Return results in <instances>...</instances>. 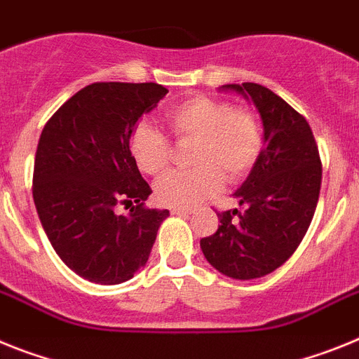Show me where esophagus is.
I'll return each mask as SVG.
<instances>
[{
  "instance_id": "esophagus-1",
  "label": "esophagus",
  "mask_w": 359,
  "mask_h": 359,
  "mask_svg": "<svg viewBox=\"0 0 359 359\" xmlns=\"http://www.w3.org/2000/svg\"><path fill=\"white\" fill-rule=\"evenodd\" d=\"M171 215H189L193 213V208H171Z\"/></svg>"
}]
</instances>
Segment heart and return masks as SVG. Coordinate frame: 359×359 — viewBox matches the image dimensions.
<instances>
[{"label":"heart","instance_id":"b5f03b06","mask_svg":"<svg viewBox=\"0 0 359 359\" xmlns=\"http://www.w3.org/2000/svg\"><path fill=\"white\" fill-rule=\"evenodd\" d=\"M180 141H193L195 170L173 171L155 184L161 204L186 208L211 197L222 188L223 175L238 182L255 168L264 148L260 121L248 110H233L226 101L197 95L171 108L166 115ZM130 154L139 170L161 175L170 166L168 137L149 123H139L130 135Z\"/></svg>","mask_w":359,"mask_h":359}]
</instances>
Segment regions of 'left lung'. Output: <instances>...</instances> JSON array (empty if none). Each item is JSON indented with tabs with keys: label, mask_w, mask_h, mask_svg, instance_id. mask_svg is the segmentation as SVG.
Returning a JSON list of instances; mask_svg holds the SVG:
<instances>
[{
	"label": "left lung",
	"mask_w": 359,
	"mask_h": 359,
	"mask_svg": "<svg viewBox=\"0 0 359 359\" xmlns=\"http://www.w3.org/2000/svg\"><path fill=\"white\" fill-rule=\"evenodd\" d=\"M257 106L264 124L260 158L235 191L244 208L218 213L217 231L201 240L205 260L235 280H255L278 269L300 245L322 186V161L309 123L257 83L224 85Z\"/></svg>",
	"instance_id": "left-lung-1"
}]
</instances>
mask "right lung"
I'll use <instances>...</instances> for the list:
<instances>
[{
  "mask_svg": "<svg viewBox=\"0 0 359 359\" xmlns=\"http://www.w3.org/2000/svg\"><path fill=\"white\" fill-rule=\"evenodd\" d=\"M168 90L157 83H93L43 128L34 162V204L50 244L81 278L115 285L146 266L168 210L151 195L130 135ZM136 202L128 215L117 203Z\"/></svg>",
  "mask_w": 359,
  "mask_h": 359,
  "instance_id": "add662e5",
  "label": "right lung"
}]
</instances>
